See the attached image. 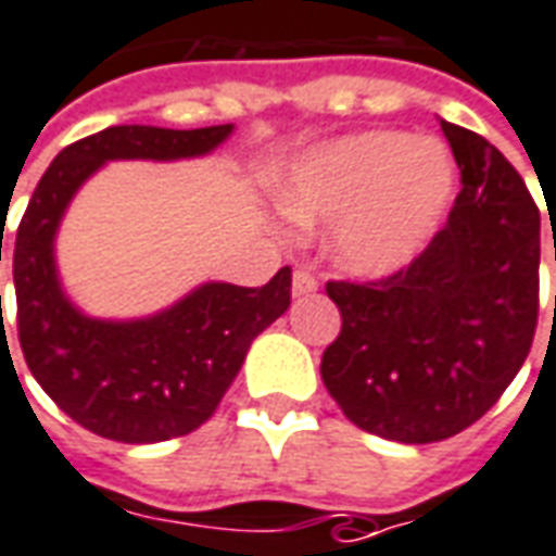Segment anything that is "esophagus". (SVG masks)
<instances>
[{
	"instance_id": "1",
	"label": "esophagus",
	"mask_w": 556,
	"mask_h": 556,
	"mask_svg": "<svg viewBox=\"0 0 556 556\" xmlns=\"http://www.w3.org/2000/svg\"><path fill=\"white\" fill-rule=\"evenodd\" d=\"M318 289V279L313 274H306V270H294V277H291V294L294 298H304V294H313Z\"/></svg>"
}]
</instances>
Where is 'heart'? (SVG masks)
<instances>
[{"mask_svg":"<svg viewBox=\"0 0 556 556\" xmlns=\"http://www.w3.org/2000/svg\"><path fill=\"white\" fill-rule=\"evenodd\" d=\"M454 159L437 138L358 131L291 162L279 207L301 225L333 223L331 258L349 277H391L448 211Z\"/></svg>","mask_w":556,"mask_h":556,"instance_id":"1","label":"heart"}]
</instances>
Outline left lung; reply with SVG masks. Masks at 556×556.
I'll list each match as a JSON object with an SVG mask.
<instances>
[{"mask_svg":"<svg viewBox=\"0 0 556 556\" xmlns=\"http://www.w3.org/2000/svg\"><path fill=\"white\" fill-rule=\"evenodd\" d=\"M440 126L460 168L448 223L394 277L328 282L343 328L321 382L352 425L406 445L479 421L521 370L539 318L535 201L494 143Z\"/></svg>","mask_w":556,"mask_h":556,"instance_id":"left-lung-1","label":"left lung"}]
</instances>
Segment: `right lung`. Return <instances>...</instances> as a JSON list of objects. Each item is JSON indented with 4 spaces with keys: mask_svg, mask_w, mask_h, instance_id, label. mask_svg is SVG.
Masks as SVG:
<instances>
[{
    "mask_svg": "<svg viewBox=\"0 0 556 556\" xmlns=\"http://www.w3.org/2000/svg\"><path fill=\"white\" fill-rule=\"evenodd\" d=\"M231 131V123L189 131L111 126L65 147L23 213L14 240L23 358L62 413L104 440L147 445L204 425L243 367L252 340L289 309L291 270L279 267L262 289L211 279L153 316H89L60 282L62 216L77 189L108 162L207 156Z\"/></svg>",
    "mask_w": 556,
    "mask_h": 556,
    "instance_id": "right-lung-1",
    "label": "right lung"
}]
</instances>
